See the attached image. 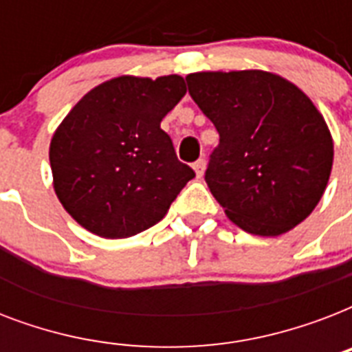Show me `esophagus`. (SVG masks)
<instances>
[{
    "label": "esophagus",
    "instance_id": "esophagus-1",
    "mask_svg": "<svg viewBox=\"0 0 352 352\" xmlns=\"http://www.w3.org/2000/svg\"><path fill=\"white\" fill-rule=\"evenodd\" d=\"M193 170H195V175L203 177L204 170H206V160L199 159L197 162H193Z\"/></svg>",
    "mask_w": 352,
    "mask_h": 352
}]
</instances>
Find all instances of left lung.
Wrapping results in <instances>:
<instances>
[{
    "label": "left lung",
    "mask_w": 352,
    "mask_h": 352,
    "mask_svg": "<svg viewBox=\"0 0 352 352\" xmlns=\"http://www.w3.org/2000/svg\"><path fill=\"white\" fill-rule=\"evenodd\" d=\"M186 82L219 133L204 179L228 219L263 237L307 219L327 188L334 157L331 131L311 98L256 69L192 73Z\"/></svg>",
    "instance_id": "1"
}]
</instances>
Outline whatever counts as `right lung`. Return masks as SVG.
<instances>
[{
  "label": "right lung",
  "mask_w": 352,
  "mask_h": 352,
  "mask_svg": "<svg viewBox=\"0 0 352 352\" xmlns=\"http://www.w3.org/2000/svg\"><path fill=\"white\" fill-rule=\"evenodd\" d=\"M186 95L179 74L118 76L96 85L52 135L60 203L80 226L124 239L157 225L195 173L160 122Z\"/></svg>",
  "instance_id": "obj_1"
}]
</instances>
